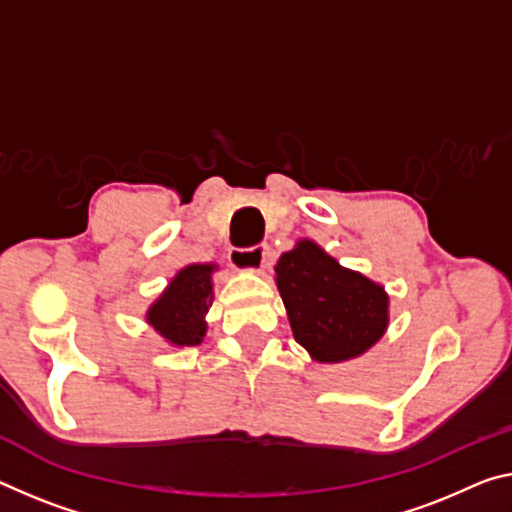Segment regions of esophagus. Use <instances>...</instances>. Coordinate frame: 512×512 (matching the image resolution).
Returning a JSON list of instances; mask_svg holds the SVG:
<instances>
[{
    "mask_svg": "<svg viewBox=\"0 0 512 512\" xmlns=\"http://www.w3.org/2000/svg\"><path fill=\"white\" fill-rule=\"evenodd\" d=\"M266 259H269V246L266 243H257L250 248H234L230 253V262L237 271L257 273L264 269Z\"/></svg>",
    "mask_w": 512,
    "mask_h": 512,
    "instance_id": "esophagus-1",
    "label": "esophagus"
}]
</instances>
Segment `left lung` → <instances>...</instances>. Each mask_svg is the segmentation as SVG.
Returning <instances> with one entry per match:
<instances>
[{
    "label": "left lung",
    "mask_w": 512,
    "mask_h": 512,
    "mask_svg": "<svg viewBox=\"0 0 512 512\" xmlns=\"http://www.w3.org/2000/svg\"><path fill=\"white\" fill-rule=\"evenodd\" d=\"M275 273L296 342L314 360H351L383 337L387 328L383 287L342 269L316 243L300 241L280 257Z\"/></svg>",
    "instance_id": "8db88e82"
}]
</instances>
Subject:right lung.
Segmentation results:
<instances>
[{
    "label": "right lung",
    "mask_w": 512,
    "mask_h": 512,
    "mask_svg": "<svg viewBox=\"0 0 512 512\" xmlns=\"http://www.w3.org/2000/svg\"><path fill=\"white\" fill-rule=\"evenodd\" d=\"M212 264H191L175 275L150 307L148 321L175 346H196L205 337V314L212 303Z\"/></svg>",
    "instance_id": "obj_1"
}]
</instances>
